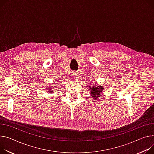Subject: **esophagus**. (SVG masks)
I'll use <instances>...</instances> for the list:
<instances>
[{
  "label": "esophagus",
  "instance_id": "1",
  "mask_svg": "<svg viewBox=\"0 0 154 154\" xmlns=\"http://www.w3.org/2000/svg\"><path fill=\"white\" fill-rule=\"evenodd\" d=\"M72 76H73L74 78H76V77H77V74L75 72H74L73 74H72Z\"/></svg>",
  "mask_w": 154,
  "mask_h": 154
}]
</instances>
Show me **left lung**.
Wrapping results in <instances>:
<instances>
[{"label":"left lung","instance_id":"obj_1","mask_svg":"<svg viewBox=\"0 0 154 154\" xmlns=\"http://www.w3.org/2000/svg\"><path fill=\"white\" fill-rule=\"evenodd\" d=\"M91 87L90 86L89 90H90V94L91 97H93L94 99H96L97 98H98L100 97V93H102L103 90V87L100 86L98 87Z\"/></svg>","mask_w":154,"mask_h":154}]
</instances>
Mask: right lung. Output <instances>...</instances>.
Here are the masks:
<instances>
[{
  "label": "right lung",
  "instance_id": "right-lung-1",
  "mask_svg": "<svg viewBox=\"0 0 154 154\" xmlns=\"http://www.w3.org/2000/svg\"><path fill=\"white\" fill-rule=\"evenodd\" d=\"M52 89V88H48V91L49 92V93H52V92H53L54 91H55V90H51Z\"/></svg>",
  "mask_w": 154,
  "mask_h": 154
}]
</instances>
